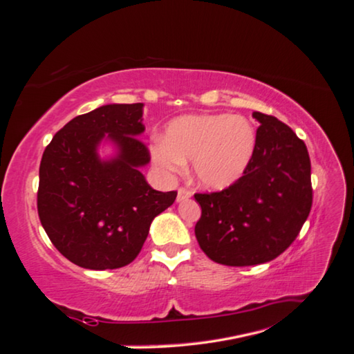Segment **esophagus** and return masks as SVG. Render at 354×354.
<instances>
[{"label": "esophagus", "mask_w": 354, "mask_h": 354, "mask_svg": "<svg viewBox=\"0 0 354 354\" xmlns=\"http://www.w3.org/2000/svg\"><path fill=\"white\" fill-rule=\"evenodd\" d=\"M192 196V190L185 189V187H179L178 189V196H176V201H184V200H189Z\"/></svg>", "instance_id": "esophagus-1"}]
</instances>
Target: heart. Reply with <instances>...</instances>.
<instances>
[{
    "mask_svg": "<svg viewBox=\"0 0 354 354\" xmlns=\"http://www.w3.org/2000/svg\"><path fill=\"white\" fill-rule=\"evenodd\" d=\"M256 151V129L250 120L230 113L183 115L167 124L164 140L151 145L159 170L175 175L192 162L196 183L209 190L230 187L247 171Z\"/></svg>",
    "mask_w": 354,
    "mask_h": 354,
    "instance_id": "heart-1",
    "label": "heart"
}]
</instances>
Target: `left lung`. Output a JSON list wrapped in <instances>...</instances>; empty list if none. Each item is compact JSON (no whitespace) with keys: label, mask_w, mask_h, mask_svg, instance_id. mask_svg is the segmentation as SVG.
Returning a JSON list of instances; mask_svg holds the SVG:
<instances>
[{"label":"left lung","mask_w":354,"mask_h":354,"mask_svg":"<svg viewBox=\"0 0 354 354\" xmlns=\"http://www.w3.org/2000/svg\"><path fill=\"white\" fill-rule=\"evenodd\" d=\"M261 123L247 171L221 192L195 194V225L209 259L231 267L273 261L299 234L313 206L310 159L297 134L277 117L253 112Z\"/></svg>","instance_id":"1"}]
</instances>
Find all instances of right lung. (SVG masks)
Returning <instances> with one entry per match:
<instances>
[{
	"mask_svg": "<svg viewBox=\"0 0 354 354\" xmlns=\"http://www.w3.org/2000/svg\"><path fill=\"white\" fill-rule=\"evenodd\" d=\"M143 103L106 104L82 113L53 137L41 156L37 211L59 253L91 270H112L133 262L149 225L176 200L178 192H158L140 167L149 162L139 140ZM104 138L118 147L100 160Z\"/></svg>",
	"mask_w": 354,
	"mask_h": 354,
	"instance_id": "add662e5",
	"label": "right lung"
}]
</instances>
